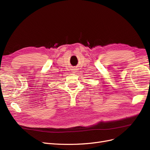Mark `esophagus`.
I'll list each match as a JSON object with an SVG mask.
<instances>
[{"mask_svg":"<svg viewBox=\"0 0 150 150\" xmlns=\"http://www.w3.org/2000/svg\"><path fill=\"white\" fill-rule=\"evenodd\" d=\"M72 71V72H73V73H74V72H76V69H74L73 71Z\"/></svg>","mask_w":150,"mask_h":150,"instance_id":"obj_1","label":"esophagus"}]
</instances>
